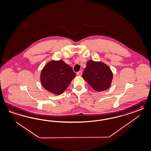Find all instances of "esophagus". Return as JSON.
<instances>
[{
    "label": "esophagus",
    "instance_id": "1",
    "mask_svg": "<svg viewBox=\"0 0 151 151\" xmlns=\"http://www.w3.org/2000/svg\"><path fill=\"white\" fill-rule=\"evenodd\" d=\"M77 75L78 76H81L82 75V71H79L77 73Z\"/></svg>",
    "mask_w": 151,
    "mask_h": 151
}]
</instances>
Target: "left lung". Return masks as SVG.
Segmentation results:
<instances>
[{
  "label": "left lung",
  "instance_id": "left-lung-1",
  "mask_svg": "<svg viewBox=\"0 0 151 151\" xmlns=\"http://www.w3.org/2000/svg\"><path fill=\"white\" fill-rule=\"evenodd\" d=\"M82 77L93 89L101 92L111 87L113 73L109 67L104 63L89 60Z\"/></svg>",
  "mask_w": 151,
  "mask_h": 151
}]
</instances>
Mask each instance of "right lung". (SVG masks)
I'll return each instance as SVG.
<instances>
[{
    "label": "right lung",
    "mask_w": 151,
    "mask_h": 151,
    "mask_svg": "<svg viewBox=\"0 0 151 151\" xmlns=\"http://www.w3.org/2000/svg\"><path fill=\"white\" fill-rule=\"evenodd\" d=\"M75 77L72 68L63 60H52L42 69L40 80L45 89L59 95L65 91Z\"/></svg>",
    "instance_id": "1"
}]
</instances>
